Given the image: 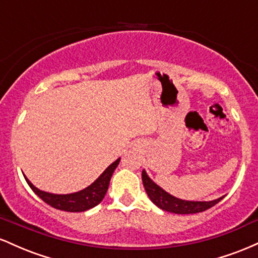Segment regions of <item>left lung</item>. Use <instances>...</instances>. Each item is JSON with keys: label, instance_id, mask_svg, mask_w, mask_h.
Listing matches in <instances>:
<instances>
[{"label": "left lung", "instance_id": "8db88e82", "mask_svg": "<svg viewBox=\"0 0 258 258\" xmlns=\"http://www.w3.org/2000/svg\"><path fill=\"white\" fill-rule=\"evenodd\" d=\"M142 180H143L144 189H146L149 199L155 204L156 206L162 209L164 211L172 212V214L178 215H189V214H199V212L206 211L210 207L215 206L216 204L220 203L223 197L212 201H186L174 198L171 194L166 193L164 189H161L158 184L153 182L148 177L146 171L142 172Z\"/></svg>", "mask_w": 258, "mask_h": 258}]
</instances>
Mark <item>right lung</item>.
Instances as JSON below:
<instances>
[{"label": "right lung", "instance_id": "obj_1", "mask_svg": "<svg viewBox=\"0 0 258 258\" xmlns=\"http://www.w3.org/2000/svg\"><path fill=\"white\" fill-rule=\"evenodd\" d=\"M120 159L116 161L112 162L106 170L100 176L94 180L93 183L84 190H80L78 193L74 194H65V195H58V194H51L46 193V191L40 190L36 186L31 184V182L25 177L26 182L30 185V188L34 190V193L40 197L44 203L48 204L49 206L54 207V209L60 210V211H68V212H82L86 210H90L92 207L97 206L103 198L105 197L106 190H108L109 182L112 176V172L115 168L119 165Z\"/></svg>", "mask_w": 258, "mask_h": 258}]
</instances>
